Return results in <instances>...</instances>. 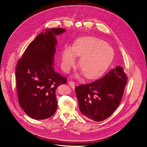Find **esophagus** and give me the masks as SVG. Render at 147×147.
Listing matches in <instances>:
<instances>
[{
  "mask_svg": "<svg viewBox=\"0 0 147 147\" xmlns=\"http://www.w3.org/2000/svg\"><path fill=\"white\" fill-rule=\"evenodd\" d=\"M68 84H69V85L70 86V87L71 88L74 89L75 88V83L74 82H73V81H69L68 82Z\"/></svg>",
  "mask_w": 147,
  "mask_h": 147,
  "instance_id": "esophagus-1",
  "label": "esophagus"
}]
</instances>
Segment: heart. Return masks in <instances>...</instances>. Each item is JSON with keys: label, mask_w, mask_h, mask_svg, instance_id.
Instances as JSON below:
<instances>
[{"label": "heart", "mask_w": 147, "mask_h": 147, "mask_svg": "<svg viewBox=\"0 0 147 147\" xmlns=\"http://www.w3.org/2000/svg\"><path fill=\"white\" fill-rule=\"evenodd\" d=\"M76 57H81L79 65L87 78L101 74L113 60L114 51L111 47L99 38L84 37L79 38L72 48L67 47L62 55V66L68 71L74 65Z\"/></svg>", "instance_id": "obj_1"}]
</instances>
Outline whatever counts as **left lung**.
Returning a JSON list of instances; mask_svg holds the SVG:
<instances>
[{
  "label": "left lung",
  "mask_w": 147,
  "mask_h": 147,
  "mask_svg": "<svg viewBox=\"0 0 147 147\" xmlns=\"http://www.w3.org/2000/svg\"><path fill=\"white\" fill-rule=\"evenodd\" d=\"M127 80L124 69L119 66L101 79L76 86V94L82 114L95 121L109 117L121 102Z\"/></svg>",
  "instance_id": "left-lung-1"
}]
</instances>
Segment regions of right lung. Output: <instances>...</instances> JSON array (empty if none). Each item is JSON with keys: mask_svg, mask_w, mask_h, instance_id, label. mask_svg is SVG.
<instances>
[{"mask_svg": "<svg viewBox=\"0 0 147 147\" xmlns=\"http://www.w3.org/2000/svg\"><path fill=\"white\" fill-rule=\"evenodd\" d=\"M65 32L61 28H47L31 42L16 68V86L20 105L31 118L48 119L57 109L56 90L67 79L53 68L56 36Z\"/></svg>", "mask_w": 147, "mask_h": 147, "instance_id": "right-lung-1", "label": "right lung"}]
</instances>
